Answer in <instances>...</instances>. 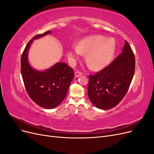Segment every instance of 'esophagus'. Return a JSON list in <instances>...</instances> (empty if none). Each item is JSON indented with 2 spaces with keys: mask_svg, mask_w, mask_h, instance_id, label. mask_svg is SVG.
Returning a JSON list of instances; mask_svg holds the SVG:
<instances>
[{
  "mask_svg": "<svg viewBox=\"0 0 154 154\" xmlns=\"http://www.w3.org/2000/svg\"><path fill=\"white\" fill-rule=\"evenodd\" d=\"M74 75H75V77H76V78H78V77H79V76H82V72H80V71H76L75 72H74Z\"/></svg>",
  "mask_w": 154,
  "mask_h": 154,
  "instance_id": "1",
  "label": "esophagus"
}]
</instances>
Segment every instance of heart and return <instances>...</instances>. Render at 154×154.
Masks as SVG:
<instances>
[{
    "mask_svg": "<svg viewBox=\"0 0 154 154\" xmlns=\"http://www.w3.org/2000/svg\"><path fill=\"white\" fill-rule=\"evenodd\" d=\"M116 52V43L101 35H92L80 40L78 45H72L67 51L72 62L87 53L86 62L93 70L103 69L111 62Z\"/></svg>",
    "mask_w": 154,
    "mask_h": 154,
    "instance_id": "b5f03b06",
    "label": "heart"
}]
</instances>
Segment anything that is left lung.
<instances>
[{
  "instance_id": "obj_1",
  "label": "left lung",
  "mask_w": 154,
  "mask_h": 154,
  "mask_svg": "<svg viewBox=\"0 0 154 154\" xmlns=\"http://www.w3.org/2000/svg\"><path fill=\"white\" fill-rule=\"evenodd\" d=\"M136 60L126 40L123 52L114 61L94 75H89L88 98L97 108H113L127 94L134 74Z\"/></svg>"
}]
</instances>
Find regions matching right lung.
Masks as SVG:
<instances>
[{"mask_svg":"<svg viewBox=\"0 0 154 154\" xmlns=\"http://www.w3.org/2000/svg\"><path fill=\"white\" fill-rule=\"evenodd\" d=\"M50 32L48 31L35 36L26 45L20 60L22 77L27 94L37 105L48 109L62 103L74 77L73 69L64 62H58L45 71H36L29 66L27 53L32 42Z\"/></svg>","mask_w":154,"mask_h":154,"instance_id":"obj_1","label":"right lung"}]
</instances>
